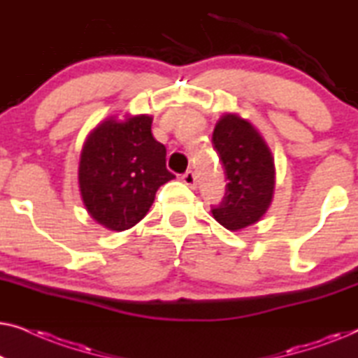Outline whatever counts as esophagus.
<instances>
[{"label": "esophagus", "mask_w": 358, "mask_h": 358, "mask_svg": "<svg viewBox=\"0 0 358 358\" xmlns=\"http://www.w3.org/2000/svg\"><path fill=\"white\" fill-rule=\"evenodd\" d=\"M182 182L185 185H189L190 189L197 187V176H195L194 171H187V173L182 176Z\"/></svg>", "instance_id": "obj_1"}]
</instances>
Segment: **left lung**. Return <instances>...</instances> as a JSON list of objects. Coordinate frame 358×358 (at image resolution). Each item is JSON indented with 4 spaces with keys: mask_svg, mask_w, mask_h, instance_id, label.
I'll list each match as a JSON object with an SVG mask.
<instances>
[{
    "mask_svg": "<svg viewBox=\"0 0 358 358\" xmlns=\"http://www.w3.org/2000/svg\"><path fill=\"white\" fill-rule=\"evenodd\" d=\"M227 176V194L213 218L229 231L257 223L271 207L275 189L272 151L251 122L227 112L212 136Z\"/></svg>",
    "mask_w": 358,
    "mask_h": 358,
    "instance_id": "obj_1",
    "label": "left lung"
}]
</instances>
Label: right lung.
I'll use <instances>...</instances> for the list:
<instances>
[{"instance_id":"obj_1","label":"right lung","mask_w":358,"mask_h":358,"mask_svg":"<svg viewBox=\"0 0 358 358\" xmlns=\"http://www.w3.org/2000/svg\"><path fill=\"white\" fill-rule=\"evenodd\" d=\"M148 114L102 120L86 136L78 180L92 220L110 231H125L145 218L156 190L174 179L166 169V148L151 134Z\"/></svg>"}]
</instances>
